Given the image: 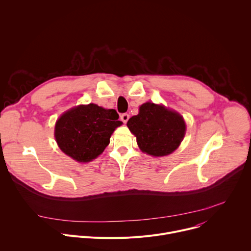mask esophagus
Returning a JSON list of instances; mask_svg holds the SVG:
<instances>
[{
  "label": "esophagus",
  "mask_w": 251,
  "mask_h": 251,
  "mask_svg": "<svg viewBox=\"0 0 251 251\" xmlns=\"http://www.w3.org/2000/svg\"><path fill=\"white\" fill-rule=\"evenodd\" d=\"M129 118H130V116H129V114H127V113H123L121 116H120V119H121V121L123 122V123H127V121L129 120Z\"/></svg>",
  "instance_id": "1"
}]
</instances>
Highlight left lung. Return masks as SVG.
Returning a JSON list of instances; mask_svg holds the SVG:
<instances>
[{"instance_id": "1", "label": "left lung", "mask_w": 251, "mask_h": 251, "mask_svg": "<svg viewBox=\"0 0 251 251\" xmlns=\"http://www.w3.org/2000/svg\"><path fill=\"white\" fill-rule=\"evenodd\" d=\"M127 126L136 136L142 152L154 157L172 154L183 141L186 123L181 114L164 105L146 102L132 116Z\"/></svg>"}]
</instances>
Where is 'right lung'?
Returning a JSON list of instances; mask_svg holds the SVG:
<instances>
[{"instance_id":"right-lung-1","label":"right lung","mask_w":251,"mask_h":251,"mask_svg":"<svg viewBox=\"0 0 251 251\" xmlns=\"http://www.w3.org/2000/svg\"><path fill=\"white\" fill-rule=\"evenodd\" d=\"M114 109L96 104L78 105L56 121L54 137L59 149L79 163L96 159L108 146L114 130L122 122Z\"/></svg>"}]
</instances>
